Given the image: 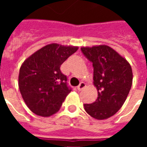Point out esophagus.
I'll list each match as a JSON object with an SVG mask.
<instances>
[{
  "instance_id": "34e87169",
  "label": "esophagus",
  "mask_w": 147,
  "mask_h": 147,
  "mask_svg": "<svg viewBox=\"0 0 147 147\" xmlns=\"http://www.w3.org/2000/svg\"><path fill=\"white\" fill-rule=\"evenodd\" d=\"M85 87H86V84H85V83L81 82V83H80V85L77 86V89H78V90H82L84 89Z\"/></svg>"
}]
</instances>
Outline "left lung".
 I'll use <instances>...</instances> for the list:
<instances>
[{"mask_svg":"<svg viewBox=\"0 0 147 147\" xmlns=\"http://www.w3.org/2000/svg\"><path fill=\"white\" fill-rule=\"evenodd\" d=\"M81 50L93 63V83L98 90L97 100L84 104V109L94 119H108L122 107L129 94L133 80L131 67L108 45L81 47Z\"/></svg>","mask_w":147,"mask_h":147,"instance_id":"obj_1","label":"left lung"}]
</instances>
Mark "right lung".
Wrapping results in <instances>:
<instances>
[{
	"instance_id": "right-lung-1",
	"label": "right lung",
	"mask_w": 147,
	"mask_h": 147,
	"mask_svg": "<svg viewBox=\"0 0 147 147\" xmlns=\"http://www.w3.org/2000/svg\"><path fill=\"white\" fill-rule=\"evenodd\" d=\"M78 49L52 43L34 53L22 64L19 88L26 105L34 113L45 117L59 111L71 92L61 66Z\"/></svg>"
}]
</instances>
